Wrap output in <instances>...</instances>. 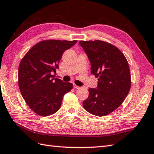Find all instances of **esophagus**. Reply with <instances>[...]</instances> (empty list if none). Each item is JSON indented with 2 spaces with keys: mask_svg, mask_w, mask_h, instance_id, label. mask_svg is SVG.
Returning a JSON list of instances; mask_svg holds the SVG:
<instances>
[{
  "mask_svg": "<svg viewBox=\"0 0 154 154\" xmlns=\"http://www.w3.org/2000/svg\"><path fill=\"white\" fill-rule=\"evenodd\" d=\"M73 87H74L75 89H79V88H80L79 86L76 85H75V84H74V85H73Z\"/></svg>",
  "mask_w": 154,
  "mask_h": 154,
  "instance_id": "34e87169",
  "label": "esophagus"
}]
</instances>
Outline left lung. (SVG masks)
Listing matches in <instances>:
<instances>
[{
    "instance_id": "1",
    "label": "left lung",
    "mask_w": 154,
    "mask_h": 154,
    "mask_svg": "<svg viewBox=\"0 0 154 154\" xmlns=\"http://www.w3.org/2000/svg\"><path fill=\"white\" fill-rule=\"evenodd\" d=\"M91 63V73L98 78L97 88H89V97L83 102L87 111L105 116L122 104L131 87L127 59L118 48L107 42L80 41Z\"/></svg>"
}]
</instances>
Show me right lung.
Listing matches in <instances>:
<instances>
[{
	"instance_id": "obj_1",
	"label": "right lung",
	"mask_w": 154,
	"mask_h": 154,
	"mask_svg": "<svg viewBox=\"0 0 154 154\" xmlns=\"http://www.w3.org/2000/svg\"><path fill=\"white\" fill-rule=\"evenodd\" d=\"M77 41L46 40L34 45L21 60L19 87L23 99L35 113L49 116L60 109L63 96L73 84L55 78L63 53Z\"/></svg>"
}]
</instances>
